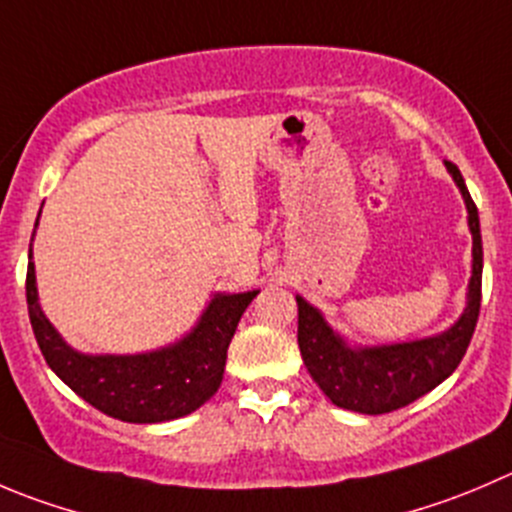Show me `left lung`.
<instances>
[{
    "instance_id": "1",
    "label": "left lung",
    "mask_w": 512,
    "mask_h": 512,
    "mask_svg": "<svg viewBox=\"0 0 512 512\" xmlns=\"http://www.w3.org/2000/svg\"><path fill=\"white\" fill-rule=\"evenodd\" d=\"M468 205V225L473 232V277L468 307L448 332L400 345L352 350L327 327L320 312L297 297V345L312 380L337 408L365 415H382L405 408L438 388L465 357L480 315L483 287V240L478 207L453 162H445Z\"/></svg>"
}]
</instances>
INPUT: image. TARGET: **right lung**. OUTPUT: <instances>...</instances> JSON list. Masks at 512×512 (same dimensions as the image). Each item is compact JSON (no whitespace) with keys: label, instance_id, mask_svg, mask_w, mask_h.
Here are the masks:
<instances>
[{"label":"right lung","instance_id":"right-lung-1","mask_svg":"<svg viewBox=\"0 0 512 512\" xmlns=\"http://www.w3.org/2000/svg\"><path fill=\"white\" fill-rule=\"evenodd\" d=\"M257 290L217 295L200 325L177 345L150 355H82L42 315L29 250L27 307L47 365L92 408L124 423H165L195 413L217 393L227 347Z\"/></svg>","mask_w":512,"mask_h":512}]
</instances>
